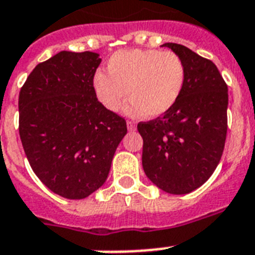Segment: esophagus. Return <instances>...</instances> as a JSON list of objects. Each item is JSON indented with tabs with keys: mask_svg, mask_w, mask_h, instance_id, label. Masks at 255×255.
Returning <instances> with one entry per match:
<instances>
[{
	"mask_svg": "<svg viewBox=\"0 0 255 255\" xmlns=\"http://www.w3.org/2000/svg\"><path fill=\"white\" fill-rule=\"evenodd\" d=\"M127 128L128 131H134V129H136V124H134L133 122H127Z\"/></svg>",
	"mask_w": 255,
	"mask_h": 255,
	"instance_id": "obj_1",
	"label": "esophagus"
}]
</instances>
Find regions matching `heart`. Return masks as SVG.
Segmentation results:
<instances>
[{
    "mask_svg": "<svg viewBox=\"0 0 255 255\" xmlns=\"http://www.w3.org/2000/svg\"><path fill=\"white\" fill-rule=\"evenodd\" d=\"M108 70L109 74L97 71L93 76L98 101L115 113L128 95L132 101L124 111L131 117L166 114L180 97L185 80L180 57L157 49L117 51L109 59Z\"/></svg>",
    "mask_w": 255,
    "mask_h": 255,
    "instance_id": "b5f03b06",
    "label": "heart"
}]
</instances>
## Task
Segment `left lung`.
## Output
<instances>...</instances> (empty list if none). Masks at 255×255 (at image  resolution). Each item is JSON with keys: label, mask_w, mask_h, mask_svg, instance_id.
<instances>
[{"label": "left lung", "mask_w": 255, "mask_h": 255, "mask_svg": "<svg viewBox=\"0 0 255 255\" xmlns=\"http://www.w3.org/2000/svg\"><path fill=\"white\" fill-rule=\"evenodd\" d=\"M162 46L181 58L185 80L170 111L137 129L144 140L142 167L149 180L171 194H187L213 175L227 136L228 88L217 66L174 42Z\"/></svg>", "instance_id": "left-lung-1"}]
</instances>
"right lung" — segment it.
Listing matches in <instances>:
<instances>
[{"label":"right lung","mask_w":255,"mask_h":255,"mask_svg":"<svg viewBox=\"0 0 255 255\" xmlns=\"http://www.w3.org/2000/svg\"><path fill=\"white\" fill-rule=\"evenodd\" d=\"M102 59L93 51H61L38 63L19 93V134L32 170L55 194L83 200L101 188L123 118L97 100L93 76Z\"/></svg>","instance_id":"1"}]
</instances>
